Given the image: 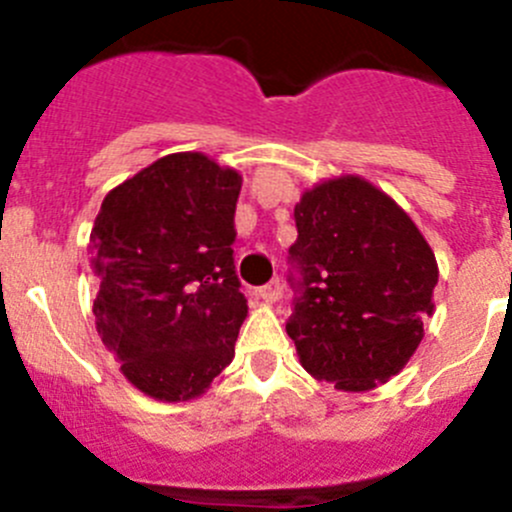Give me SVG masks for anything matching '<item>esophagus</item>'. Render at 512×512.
<instances>
[{"label":"esophagus","mask_w":512,"mask_h":512,"mask_svg":"<svg viewBox=\"0 0 512 512\" xmlns=\"http://www.w3.org/2000/svg\"><path fill=\"white\" fill-rule=\"evenodd\" d=\"M257 294H260V297L265 299L267 304L277 302V299H280V294H282V285H280V280H272L270 285L260 287V289H257Z\"/></svg>","instance_id":"34e87169"}]
</instances>
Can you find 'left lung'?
<instances>
[{"instance_id":"1","label":"left lung","mask_w":512,"mask_h":512,"mask_svg":"<svg viewBox=\"0 0 512 512\" xmlns=\"http://www.w3.org/2000/svg\"><path fill=\"white\" fill-rule=\"evenodd\" d=\"M302 270L287 322L299 364L339 391H371L399 374L433 314L438 262L414 220L361 175H334L294 205Z\"/></svg>"}]
</instances>
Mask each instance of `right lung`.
Segmentation results:
<instances>
[{
    "mask_svg": "<svg viewBox=\"0 0 512 512\" xmlns=\"http://www.w3.org/2000/svg\"><path fill=\"white\" fill-rule=\"evenodd\" d=\"M240 188L235 168L183 151L103 198L89 237L96 332L151 399H198L235 356L247 317L230 247Z\"/></svg>",
    "mask_w": 512,
    "mask_h": 512,
    "instance_id": "obj_1",
    "label": "right lung"
}]
</instances>
